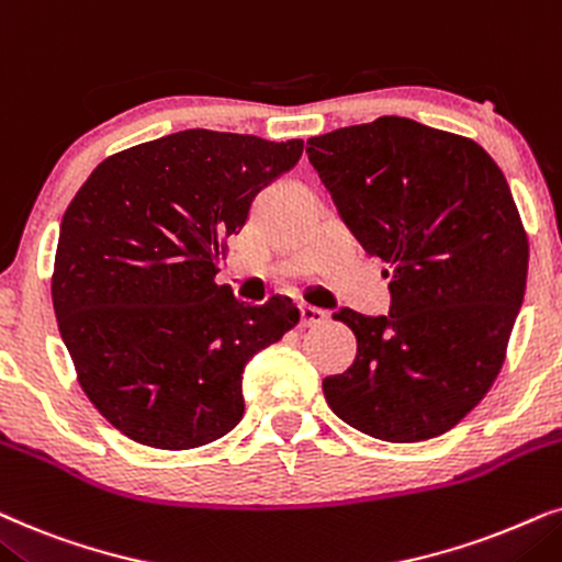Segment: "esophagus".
<instances>
[{
  "label": "esophagus",
  "instance_id": "34e87169",
  "mask_svg": "<svg viewBox=\"0 0 562 562\" xmlns=\"http://www.w3.org/2000/svg\"><path fill=\"white\" fill-rule=\"evenodd\" d=\"M326 324V311L313 308V305H301V326L303 328H313Z\"/></svg>",
  "mask_w": 562,
  "mask_h": 562
}]
</instances>
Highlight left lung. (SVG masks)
Here are the masks:
<instances>
[{
    "label": "left lung",
    "instance_id": "left-lung-1",
    "mask_svg": "<svg viewBox=\"0 0 562 562\" xmlns=\"http://www.w3.org/2000/svg\"><path fill=\"white\" fill-rule=\"evenodd\" d=\"M305 151L393 297L387 316L334 313L357 357L324 380L328 408L383 442L439 437L491 391L525 301L529 241L504 171L475 140L395 115Z\"/></svg>",
    "mask_w": 562,
    "mask_h": 562
}]
</instances>
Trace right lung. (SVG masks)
I'll return each mask as SVG.
<instances>
[{"instance_id":"add662e5","label":"right lung","mask_w":562,"mask_h":562,"mask_svg":"<svg viewBox=\"0 0 562 562\" xmlns=\"http://www.w3.org/2000/svg\"><path fill=\"white\" fill-rule=\"evenodd\" d=\"M301 154V138L179 131L108 156L66 207L58 331L81 391L133 442L194 450L228 434L246 362L301 321L290 297L244 305L215 282L251 200Z\"/></svg>"}]
</instances>
